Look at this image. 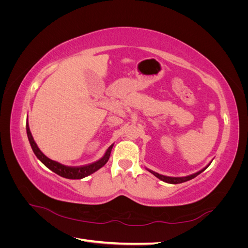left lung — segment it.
<instances>
[{
    "label": "left lung",
    "instance_id": "1",
    "mask_svg": "<svg viewBox=\"0 0 248 248\" xmlns=\"http://www.w3.org/2000/svg\"><path fill=\"white\" fill-rule=\"evenodd\" d=\"M208 166H209V164H208ZM208 166H207V167H208ZM207 167H206V168H207ZM206 168H204V169L199 170V171H197V172H194V174H192V175L186 176V177H169V176L160 175V174H158V172L153 171V170H149V169H146V170H149L150 172H151V174H153L156 178H158L159 180H161V181H163V182L170 183V184H179V183H183V182H186V181H189V180H191V179H193V178H196L198 175L201 174V172L204 171V170H206Z\"/></svg>",
    "mask_w": 248,
    "mask_h": 248
}]
</instances>
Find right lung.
I'll return each mask as SVG.
<instances>
[{"label":"right lung","mask_w":248,"mask_h":248,"mask_svg":"<svg viewBox=\"0 0 248 248\" xmlns=\"http://www.w3.org/2000/svg\"><path fill=\"white\" fill-rule=\"evenodd\" d=\"M27 134H28L30 145H31V148H32L33 152L36 155L37 158H38L44 164V166L48 168L50 170H52L54 172H56L57 175L61 176L63 178H66V179H82V178L92 175L93 172L101 169L104 164L108 161L111 149H112V147H114V144L110 145L101 158L95 162H92L90 164H87V166H82V167H68V166H64V164H62V163L48 158L47 156H46L42 153V151L38 148V146H37L36 141L33 139V136L31 133V130H30L28 121H27Z\"/></svg>","instance_id":"1"}]
</instances>
